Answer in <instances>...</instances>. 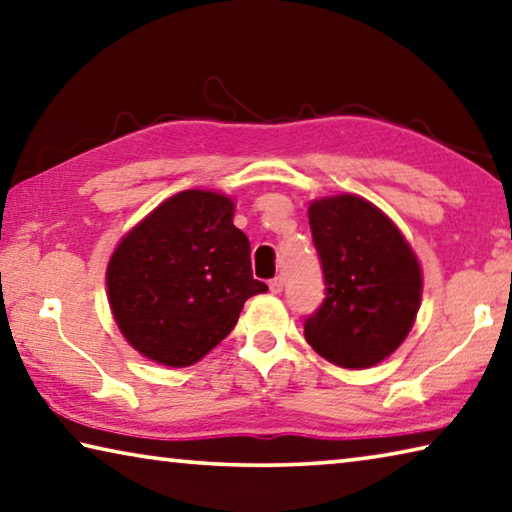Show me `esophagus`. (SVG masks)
<instances>
[{
  "label": "esophagus",
  "instance_id": "esophagus-1",
  "mask_svg": "<svg viewBox=\"0 0 512 512\" xmlns=\"http://www.w3.org/2000/svg\"><path fill=\"white\" fill-rule=\"evenodd\" d=\"M282 287H284V280H282L280 275L273 277V280L268 282V289H271V293H280V291H282Z\"/></svg>",
  "mask_w": 512,
  "mask_h": 512
}]
</instances>
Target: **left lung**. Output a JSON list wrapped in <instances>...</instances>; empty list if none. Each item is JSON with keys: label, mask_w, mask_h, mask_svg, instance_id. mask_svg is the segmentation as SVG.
I'll return each mask as SVG.
<instances>
[{"label": "left lung", "mask_w": 512, "mask_h": 512, "mask_svg": "<svg viewBox=\"0 0 512 512\" xmlns=\"http://www.w3.org/2000/svg\"><path fill=\"white\" fill-rule=\"evenodd\" d=\"M325 275V300L305 320V339L341 368H370L400 348L420 309L418 257L366 198L341 194L309 205Z\"/></svg>", "instance_id": "left-lung-1"}]
</instances>
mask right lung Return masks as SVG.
I'll use <instances>...</instances> for the list:
<instances>
[{
    "label": "right lung",
    "instance_id": "1",
    "mask_svg": "<svg viewBox=\"0 0 512 512\" xmlns=\"http://www.w3.org/2000/svg\"><path fill=\"white\" fill-rule=\"evenodd\" d=\"M232 216V198L187 189L119 241L106 271L110 309L146 359L192 366L232 332L250 296L268 291Z\"/></svg>",
    "mask_w": 512,
    "mask_h": 512
}]
</instances>
